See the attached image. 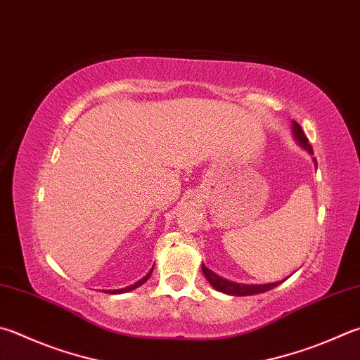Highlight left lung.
<instances>
[{
    "instance_id": "1",
    "label": "left lung",
    "mask_w": 360,
    "mask_h": 360,
    "mask_svg": "<svg viewBox=\"0 0 360 360\" xmlns=\"http://www.w3.org/2000/svg\"><path fill=\"white\" fill-rule=\"evenodd\" d=\"M292 132H294V136H296V140L299 141V145H302V148H305L307 151L313 154V149L309 145V139H307L302 127H300L296 121H292ZM201 269H202V274H205V277L207 278V282L211 283L215 290L225 294H231V296H252V294L269 291L282 283V282H276V283H266V285H240V283H234V282H230V280L219 277L217 274L209 271L205 264L201 266Z\"/></svg>"
}]
</instances>
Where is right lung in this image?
Returning a JSON list of instances; mask_svg holds the SVG:
<instances>
[{
    "label": "right lung",
    "instance_id": "1",
    "mask_svg": "<svg viewBox=\"0 0 360 360\" xmlns=\"http://www.w3.org/2000/svg\"><path fill=\"white\" fill-rule=\"evenodd\" d=\"M153 269H154V266H153ZM153 269L149 271L145 277L143 278H140L139 282H135L134 285H130V286H126V288H121V290H110V291H105V292H110V294H121V292H129V291H132V290H135V288H139V286H141L143 283L146 282V280L149 278V276H151L153 274Z\"/></svg>",
    "mask_w": 360,
    "mask_h": 360
}]
</instances>
